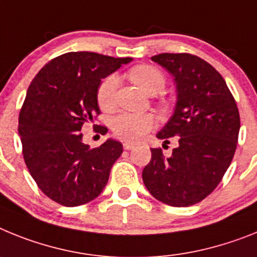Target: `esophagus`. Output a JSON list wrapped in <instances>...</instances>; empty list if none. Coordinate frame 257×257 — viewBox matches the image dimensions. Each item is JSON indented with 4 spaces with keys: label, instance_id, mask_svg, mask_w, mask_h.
I'll list each match as a JSON object with an SVG mask.
<instances>
[{
    "label": "esophagus",
    "instance_id": "34e87169",
    "mask_svg": "<svg viewBox=\"0 0 257 257\" xmlns=\"http://www.w3.org/2000/svg\"><path fill=\"white\" fill-rule=\"evenodd\" d=\"M135 146H136V145L131 144V142H124V144H122L124 150H132V149H135Z\"/></svg>",
    "mask_w": 257,
    "mask_h": 257
}]
</instances>
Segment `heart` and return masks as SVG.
Here are the masks:
<instances>
[{
    "label": "heart",
    "instance_id": "b5f03b06",
    "mask_svg": "<svg viewBox=\"0 0 257 257\" xmlns=\"http://www.w3.org/2000/svg\"><path fill=\"white\" fill-rule=\"evenodd\" d=\"M128 77L147 94H156L166 85V77L160 70L150 64H140L128 71ZM117 76L108 75L101 81L97 89V103L102 110L108 111L115 103ZM112 133L122 141H138L154 125V119L147 113L121 112L110 121Z\"/></svg>",
    "mask_w": 257,
    "mask_h": 257
}]
</instances>
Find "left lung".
<instances>
[{"mask_svg":"<svg viewBox=\"0 0 257 257\" xmlns=\"http://www.w3.org/2000/svg\"><path fill=\"white\" fill-rule=\"evenodd\" d=\"M151 59L173 75L177 88L175 113L156 137L164 144L176 137L178 145L171 156H164L160 147L151 149L144 184L168 206H193L215 190L230 166L239 111L224 77L202 58L163 53Z\"/></svg>","mask_w":257,"mask_h":257,"instance_id":"obj_1","label":"left lung"}]
</instances>
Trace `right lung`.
<instances>
[{"mask_svg":"<svg viewBox=\"0 0 257 257\" xmlns=\"http://www.w3.org/2000/svg\"><path fill=\"white\" fill-rule=\"evenodd\" d=\"M132 58L71 51L42 67L27 90L19 112L23 158L40 190L66 207L85 204L102 193L122 145L107 140L90 149L81 128L97 119L102 79ZM106 133L103 125H93Z\"/></svg>","mask_w":257,"mask_h":257,"instance_id":"obj_1","label":"right lung"}]
</instances>
